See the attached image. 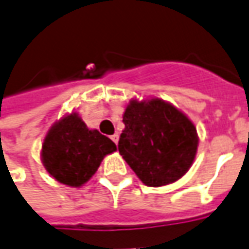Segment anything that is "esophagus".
I'll return each instance as SVG.
<instances>
[{
	"mask_svg": "<svg viewBox=\"0 0 249 249\" xmlns=\"http://www.w3.org/2000/svg\"><path fill=\"white\" fill-rule=\"evenodd\" d=\"M119 133H114L113 136H112V137H110V139H112V141H113L114 144H117V142H119Z\"/></svg>",
	"mask_w": 249,
	"mask_h": 249,
	"instance_id": "obj_1",
	"label": "esophagus"
}]
</instances>
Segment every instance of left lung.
<instances>
[{"instance_id": "8db88e82", "label": "left lung", "mask_w": 249, "mask_h": 249, "mask_svg": "<svg viewBox=\"0 0 249 249\" xmlns=\"http://www.w3.org/2000/svg\"><path fill=\"white\" fill-rule=\"evenodd\" d=\"M123 121L119 152L142 184H172L192 167L197 153V130L175 105L159 97L132 98Z\"/></svg>"}]
</instances>
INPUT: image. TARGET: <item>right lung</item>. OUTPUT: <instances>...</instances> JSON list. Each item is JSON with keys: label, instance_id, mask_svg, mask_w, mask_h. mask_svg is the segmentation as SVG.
Returning <instances> with one entry per match:
<instances>
[{"label": "right lung", "instance_id": "right-lung-1", "mask_svg": "<svg viewBox=\"0 0 249 249\" xmlns=\"http://www.w3.org/2000/svg\"><path fill=\"white\" fill-rule=\"evenodd\" d=\"M117 146L97 129H90L73 110L53 123L41 146V161L56 181L80 188L97 172L104 157Z\"/></svg>", "mask_w": 249, "mask_h": 249}]
</instances>
